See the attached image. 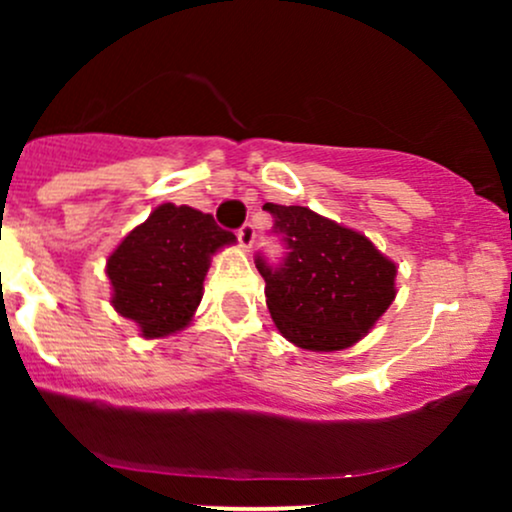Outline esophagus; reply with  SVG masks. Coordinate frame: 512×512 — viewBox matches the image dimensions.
Returning a JSON list of instances; mask_svg holds the SVG:
<instances>
[{
  "label": "esophagus",
  "mask_w": 512,
  "mask_h": 512,
  "mask_svg": "<svg viewBox=\"0 0 512 512\" xmlns=\"http://www.w3.org/2000/svg\"><path fill=\"white\" fill-rule=\"evenodd\" d=\"M238 243L243 250L252 248V243H255V228H252V223H243L238 228Z\"/></svg>",
  "instance_id": "1"
}]
</instances>
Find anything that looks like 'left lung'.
I'll return each mask as SVG.
<instances>
[{
    "mask_svg": "<svg viewBox=\"0 0 512 512\" xmlns=\"http://www.w3.org/2000/svg\"><path fill=\"white\" fill-rule=\"evenodd\" d=\"M284 257L257 252L272 320L289 342L310 351L356 344L395 301L397 267L366 236L308 207L267 202Z\"/></svg>",
    "mask_w": 512,
    "mask_h": 512,
    "instance_id": "left-lung-1",
    "label": "left lung"
}]
</instances>
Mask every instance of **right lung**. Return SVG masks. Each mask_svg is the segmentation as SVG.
<instances>
[{
    "instance_id": "right-lung-1",
    "label": "right lung",
    "mask_w": 512,
    "mask_h": 512,
    "mask_svg": "<svg viewBox=\"0 0 512 512\" xmlns=\"http://www.w3.org/2000/svg\"><path fill=\"white\" fill-rule=\"evenodd\" d=\"M236 236L211 214L161 204L108 257L113 305L144 337H168L190 322L209 257Z\"/></svg>"
}]
</instances>
